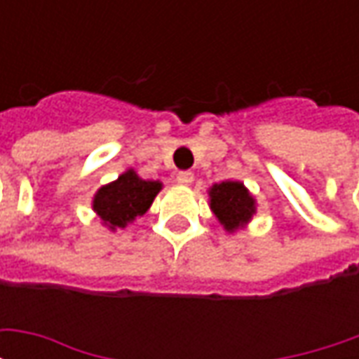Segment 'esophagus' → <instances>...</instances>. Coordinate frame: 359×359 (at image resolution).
<instances>
[{"instance_id": "1", "label": "esophagus", "mask_w": 359, "mask_h": 359, "mask_svg": "<svg viewBox=\"0 0 359 359\" xmlns=\"http://www.w3.org/2000/svg\"><path fill=\"white\" fill-rule=\"evenodd\" d=\"M177 180H179L180 184L188 187V184H192V180H194V175H192L190 171H180L179 175H177Z\"/></svg>"}]
</instances>
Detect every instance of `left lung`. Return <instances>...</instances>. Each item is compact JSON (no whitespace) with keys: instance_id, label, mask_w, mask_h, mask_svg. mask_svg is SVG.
<instances>
[{"instance_id":"left-lung-1","label":"left lung","mask_w":359,"mask_h":359,"mask_svg":"<svg viewBox=\"0 0 359 359\" xmlns=\"http://www.w3.org/2000/svg\"><path fill=\"white\" fill-rule=\"evenodd\" d=\"M210 208L229 233L238 231L256 213V200L236 180H225L210 188Z\"/></svg>"}]
</instances>
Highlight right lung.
Wrapping results in <instances>:
<instances>
[{
	"instance_id": "right-lung-1",
	"label": "right lung",
	"mask_w": 359,
	"mask_h": 359,
	"mask_svg": "<svg viewBox=\"0 0 359 359\" xmlns=\"http://www.w3.org/2000/svg\"><path fill=\"white\" fill-rule=\"evenodd\" d=\"M159 190V180H144L134 172V169H128L117 180L95 192L92 208L103 225L109 226L111 231H117L144 215Z\"/></svg>"
}]
</instances>
